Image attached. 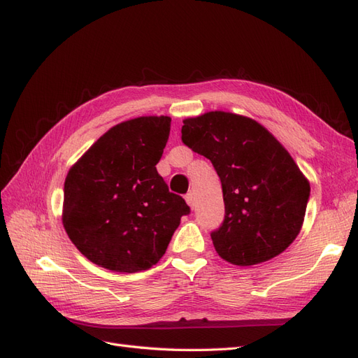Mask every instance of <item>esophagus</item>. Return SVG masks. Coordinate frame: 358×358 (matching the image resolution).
I'll list each match as a JSON object with an SVG mask.
<instances>
[{
	"label": "esophagus",
	"mask_w": 358,
	"mask_h": 358,
	"mask_svg": "<svg viewBox=\"0 0 358 358\" xmlns=\"http://www.w3.org/2000/svg\"><path fill=\"white\" fill-rule=\"evenodd\" d=\"M185 200H187V203L191 206V208H194V194H192V192H188V194H187Z\"/></svg>",
	"instance_id": "esophagus-1"
}]
</instances>
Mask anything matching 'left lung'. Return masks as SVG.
<instances>
[{"label":"left lung","instance_id":"1","mask_svg":"<svg viewBox=\"0 0 358 358\" xmlns=\"http://www.w3.org/2000/svg\"><path fill=\"white\" fill-rule=\"evenodd\" d=\"M182 142L213 164L225 216L210 233L216 252L254 266L284 252L305 220L308 179L288 150L251 117L208 112L183 121Z\"/></svg>","mask_w":358,"mask_h":358}]
</instances>
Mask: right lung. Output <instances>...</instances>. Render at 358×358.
<instances>
[{
	"label": "right lung",
	"mask_w": 358,
	"mask_h": 358,
	"mask_svg": "<svg viewBox=\"0 0 358 358\" xmlns=\"http://www.w3.org/2000/svg\"><path fill=\"white\" fill-rule=\"evenodd\" d=\"M170 122L169 116H140L117 124L70 169L62 224L94 264L125 273L150 268L189 213L157 171Z\"/></svg>",
	"instance_id": "add662e5"
}]
</instances>
